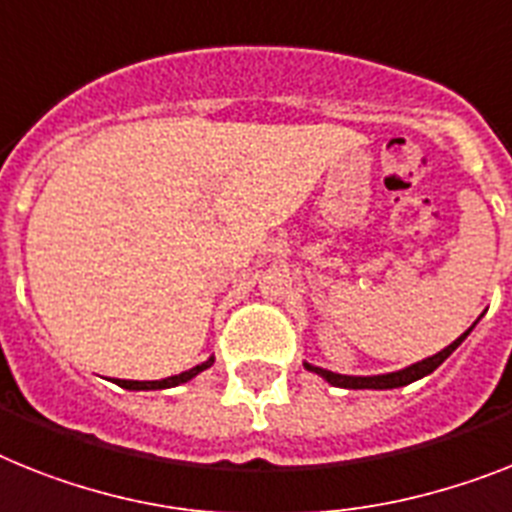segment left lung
<instances>
[{"label": "left lung", "instance_id": "8db88e82", "mask_svg": "<svg viewBox=\"0 0 512 512\" xmlns=\"http://www.w3.org/2000/svg\"><path fill=\"white\" fill-rule=\"evenodd\" d=\"M468 332H471V329H468ZM468 332H463V335H460L453 345H447L445 350H439L437 356L413 363V366H408V369H403V371L382 374V377H342V374H332V371L319 369V366H311V363H306V369L316 371L319 377H324L329 384H335V387H348V390H395V387H403V384H411V382H416V379L426 377V374H432L439 363L445 361V358L450 356L455 348H458L460 342L466 340Z\"/></svg>", "mask_w": 512, "mask_h": 512}]
</instances>
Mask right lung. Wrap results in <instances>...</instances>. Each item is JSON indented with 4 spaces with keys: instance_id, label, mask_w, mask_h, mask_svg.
Masks as SVG:
<instances>
[{
    "instance_id": "add662e5",
    "label": "right lung",
    "mask_w": 512,
    "mask_h": 512,
    "mask_svg": "<svg viewBox=\"0 0 512 512\" xmlns=\"http://www.w3.org/2000/svg\"><path fill=\"white\" fill-rule=\"evenodd\" d=\"M211 363H214V358L204 361L201 366H193V369L183 371V374H177V377L159 379V382H130V379H117V384H120V387H125V390H164V387H177V384L188 382V379H193L204 369H209Z\"/></svg>"
}]
</instances>
